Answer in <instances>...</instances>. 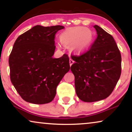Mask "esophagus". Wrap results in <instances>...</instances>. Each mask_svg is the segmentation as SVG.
Masks as SVG:
<instances>
[{
  "mask_svg": "<svg viewBox=\"0 0 132 132\" xmlns=\"http://www.w3.org/2000/svg\"><path fill=\"white\" fill-rule=\"evenodd\" d=\"M69 62H70V66L72 64H73L74 62H75V61H74L73 59H72L71 58H70V60H69Z\"/></svg>",
  "mask_w": 132,
  "mask_h": 132,
  "instance_id": "34e87169",
  "label": "esophagus"
}]
</instances>
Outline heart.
<instances>
[{
	"mask_svg": "<svg viewBox=\"0 0 132 132\" xmlns=\"http://www.w3.org/2000/svg\"><path fill=\"white\" fill-rule=\"evenodd\" d=\"M63 44L73 45L74 48L79 53L86 51L91 46L94 40V33L85 27L77 26L68 28L60 35Z\"/></svg>",
	"mask_w": 132,
	"mask_h": 132,
	"instance_id": "1",
	"label": "heart"
}]
</instances>
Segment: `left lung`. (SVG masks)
Returning a JSON list of instances; mask_svg holds the SVG:
<instances>
[{
	"label": "left lung",
	"instance_id": "obj_1",
	"mask_svg": "<svg viewBox=\"0 0 132 132\" xmlns=\"http://www.w3.org/2000/svg\"><path fill=\"white\" fill-rule=\"evenodd\" d=\"M97 37L90 49L80 56L71 70L75 77L77 97L85 102H94L109 97L121 72V56L112 36L95 25Z\"/></svg>",
	"mask_w": 132,
	"mask_h": 132
}]
</instances>
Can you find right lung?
Returning <instances> with one entry per match:
<instances>
[{
	"label": "right lung",
	"mask_w": 132,
	"mask_h": 132,
	"mask_svg": "<svg viewBox=\"0 0 132 132\" xmlns=\"http://www.w3.org/2000/svg\"><path fill=\"white\" fill-rule=\"evenodd\" d=\"M64 28L60 25H37L14 43L9 57L11 81L26 102L37 104L51 102L57 86L70 70L67 55L53 57L55 35Z\"/></svg>",
	"instance_id": "right-lung-1"
}]
</instances>
